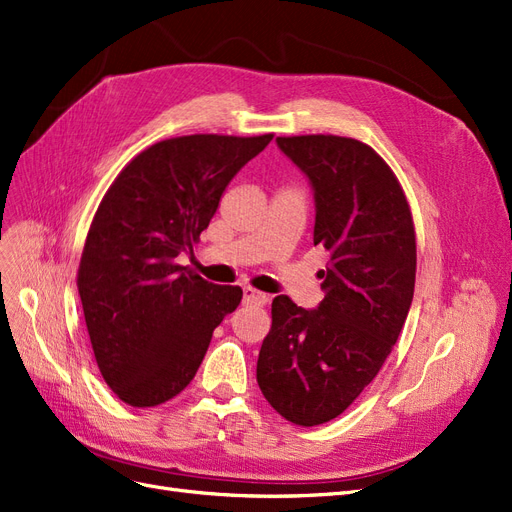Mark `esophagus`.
Returning <instances> with one entry per match:
<instances>
[{"mask_svg":"<svg viewBox=\"0 0 512 512\" xmlns=\"http://www.w3.org/2000/svg\"><path fill=\"white\" fill-rule=\"evenodd\" d=\"M242 297H244V304H251V306H266L268 304V295L257 291V289H251V287L244 289Z\"/></svg>","mask_w":512,"mask_h":512,"instance_id":"esophagus-1","label":"esophagus"}]
</instances>
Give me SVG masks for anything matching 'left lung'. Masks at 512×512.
Returning <instances> with one entry per match:
<instances>
[{"mask_svg": "<svg viewBox=\"0 0 512 512\" xmlns=\"http://www.w3.org/2000/svg\"><path fill=\"white\" fill-rule=\"evenodd\" d=\"M276 141L314 187V244L331 259L320 272L318 310L274 297L257 384L282 418L318 426L358 399L401 335L415 289V227L399 179L367 143L337 135Z\"/></svg>", "mask_w": 512, "mask_h": 512, "instance_id": "1", "label": "left lung"}]
</instances>
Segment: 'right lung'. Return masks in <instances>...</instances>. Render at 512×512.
I'll return each mask as SVG.
<instances>
[{"label":"right lung","mask_w":512,"mask_h":512,"mask_svg":"<svg viewBox=\"0 0 512 512\" xmlns=\"http://www.w3.org/2000/svg\"><path fill=\"white\" fill-rule=\"evenodd\" d=\"M259 137L187 135L132 158L109 185L78 268L94 358L107 386L132 407L177 396L202 363L240 287L206 282L175 261L217 213L223 189L266 149Z\"/></svg>","instance_id":"add662e5"}]
</instances>
